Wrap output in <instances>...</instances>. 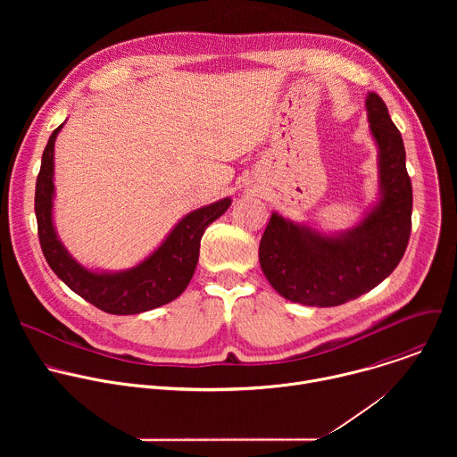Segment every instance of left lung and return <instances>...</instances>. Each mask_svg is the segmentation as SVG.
<instances>
[{
	"instance_id": "1",
	"label": "left lung",
	"mask_w": 457,
	"mask_h": 457,
	"mask_svg": "<svg viewBox=\"0 0 457 457\" xmlns=\"http://www.w3.org/2000/svg\"><path fill=\"white\" fill-rule=\"evenodd\" d=\"M365 110L378 148V197L361 220L323 231L273 212L260 240V268L271 287L295 303L335 307L354 300L393 273L407 249L412 184L403 139L378 94H367Z\"/></svg>"
}]
</instances>
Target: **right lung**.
<instances>
[{
    "label": "right lung",
    "instance_id": "1",
    "mask_svg": "<svg viewBox=\"0 0 457 457\" xmlns=\"http://www.w3.org/2000/svg\"><path fill=\"white\" fill-rule=\"evenodd\" d=\"M59 124L43 152L36 180V219L43 254L50 270L76 295L110 314H139L175 300L187 287L199 262L206 228L231 206V197L186 213L164 240L139 264L119 271L90 270L71 254L54 224V146Z\"/></svg>",
    "mask_w": 457,
    "mask_h": 457
}]
</instances>
